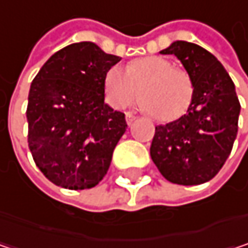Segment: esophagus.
I'll list each match as a JSON object with an SVG mask.
<instances>
[{"label":"esophagus","mask_w":248,"mask_h":248,"mask_svg":"<svg viewBox=\"0 0 248 248\" xmlns=\"http://www.w3.org/2000/svg\"><path fill=\"white\" fill-rule=\"evenodd\" d=\"M135 119H136V116H135L133 113H130V112H127V113H126V122H127V124H133V122H135Z\"/></svg>","instance_id":"1"}]
</instances>
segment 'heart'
I'll return each mask as SVG.
<instances>
[{
  "mask_svg": "<svg viewBox=\"0 0 248 248\" xmlns=\"http://www.w3.org/2000/svg\"><path fill=\"white\" fill-rule=\"evenodd\" d=\"M103 90L113 109L127 108L140 93L142 109L162 122L185 115L194 97L189 75L161 56L132 60L126 70L110 67L103 78Z\"/></svg>",
  "mask_w": 248,
  "mask_h": 248,
  "instance_id": "b5f03b06",
  "label": "heart"
}]
</instances>
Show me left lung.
Listing matches in <instances>:
<instances>
[{"label":"left lung","instance_id":"left-lung-1","mask_svg":"<svg viewBox=\"0 0 248 248\" xmlns=\"http://www.w3.org/2000/svg\"><path fill=\"white\" fill-rule=\"evenodd\" d=\"M161 54L181 60L194 84L186 113L155 127L151 158L165 179L200 185L223 168L238 130L240 102L223 64L205 48L175 41Z\"/></svg>","mask_w":248,"mask_h":248}]
</instances>
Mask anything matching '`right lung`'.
Returning a JSON list of instances; mask_svg holds the SVG:
<instances>
[{"label":"right lung","instance_id":"obj_1","mask_svg":"<svg viewBox=\"0 0 248 248\" xmlns=\"http://www.w3.org/2000/svg\"><path fill=\"white\" fill-rule=\"evenodd\" d=\"M121 59L94 43L70 44L34 77L27 106L28 148L38 170L67 189L96 186L127 124L105 103L103 78Z\"/></svg>","mask_w":248,"mask_h":248}]
</instances>
